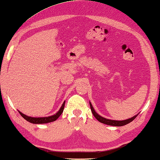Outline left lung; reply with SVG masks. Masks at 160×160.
Here are the masks:
<instances>
[{
    "label": "left lung",
    "instance_id": "left-lung-1",
    "mask_svg": "<svg viewBox=\"0 0 160 160\" xmlns=\"http://www.w3.org/2000/svg\"><path fill=\"white\" fill-rule=\"evenodd\" d=\"M89 103H90L91 112H92V113L94 116V117H95L99 122H102V123L106 124V125H112V126H123V125H127L128 123H130V122H132V120H134L138 115V114L136 115V116H133L132 118H130L125 120H114L107 119V118H105L102 117L101 116H99L97 112L95 111V110L93 109V107L92 106V105H91V102H89Z\"/></svg>",
    "mask_w": 160,
    "mask_h": 160
}]
</instances>
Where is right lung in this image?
Wrapping results in <instances>:
<instances>
[{
  "instance_id": "obj_1",
  "label": "right lung",
  "mask_w": 160,
  "mask_h": 160,
  "mask_svg": "<svg viewBox=\"0 0 160 160\" xmlns=\"http://www.w3.org/2000/svg\"><path fill=\"white\" fill-rule=\"evenodd\" d=\"M64 105H65V101L63 103L62 106H61V108L59 110V111L57 112L56 114L53 115V116H48V117H42V118H34V117H30V116H28L26 115L23 114L20 111H18V112H20V114L22 116L23 118H25L27 121L31 122V123H34V124H44V123H48V122H51L53 121H55V120L61 116V114L63 112V111H64Z\"/></svg>"
}]
</instances>
